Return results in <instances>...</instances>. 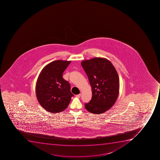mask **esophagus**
Listing matches in <instances>:
<instances>
[{"mask_svg": "<svg viewBox=\"0 0 160 160\" xmlns=\"http://www.w3.org/2000/svg\"><path fill=\"white\" fill-rule=\"evenodd\" d=\"M76 97L78 98H80V97H81V94H78V95H76Z\"/></svg>", "mask_w": 160, "mask_h": 160, "instance_id": "34e87169", "label": "esophagus"}]
</instances>
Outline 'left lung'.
Returning a JSON list of instances; mask_svg holds the SVG:
<instances>
[{"mask_svg":"<svg viewBox=\"0 0 160 160\" xmlns=\"http://www.w3.org/2000/svg\"><path fill=\"white\" fill-rule=\"evenodd\" d=\"M92 89L90 101L86 109L93 114H102L110 109L119 94V81L117 71L111 62L103 58H94L81 62Z\"/></svg>","mask_w":160,"mask_h":160,"instance_id":"left-lung-1","label":"left lung"}]
</instances>
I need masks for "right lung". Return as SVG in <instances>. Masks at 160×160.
I'll return each mask as SVG.
<instances>
[{
  "instance_id": "1",
  "label": "right lung",
  "mask_w": 160,
  "mask_h": 160,
  "mask_svg": "<svg viewBox=\"0 0 160 160\" xmlns=\"http://www.w3.org/2000/svg\"><path fill=\"white\" fill-rule=\"evenodd\" d=\"M71 61L55 60L43 68L36 85V94L40 105L46 111L57 113L64 111L73 94L70 84L62 73Z\"/></svg>"
}]
</instances>
